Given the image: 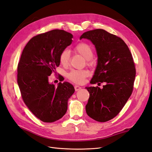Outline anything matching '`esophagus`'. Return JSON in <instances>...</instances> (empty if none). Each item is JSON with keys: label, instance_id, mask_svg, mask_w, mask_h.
I'll return each mask as SVG.
<instances>
[{"label": "esophagus", "instance_id": "esophagus-1", "mask_svg": "<svg viewBox=\"0 0 152 152\" xmlns=\"http://www.w3.org/2000/svg\"><path fill=\"white\" fill-rule=\"evenodd\" d=\"M81 89V87L79 86H75V91H78L79 90H80Z\"/></svg>", "mask_w": 152, "mask_h": 152}]
</instances>
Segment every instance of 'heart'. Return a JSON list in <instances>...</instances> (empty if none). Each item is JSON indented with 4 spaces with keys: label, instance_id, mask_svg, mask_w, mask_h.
<instances>
[{
    "label": "heart",
    "instance_id": "1",
    "mask_svg": "<svg viewBox=\"0 0 152 152\" xmlns=\"http://www.w3.org/2000/svg\"><path fill=\"white\" fill-rule=\"evenodd\" d=\"M74 52L80 55L86 59V64L88 66H93L94 61L93 57L94 50L91 45L86 42H80L75 45L73 48ZM59 62L63 66H68L70 60V53L68 49H64L59 54ZM89 75V72L87 70H72L67 74L68 79L70 81L76 84H80L83 82L86 77Z\"/></svg>",
    "mask_w": 152,
    "mask_h": 152
}]
</instances>
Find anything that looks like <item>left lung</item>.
I'll return each mask as SVG.
<instances>
[{
  "mask_svg": "<svg viewBox=\"0 0 152 152\" xmlns=\"http://www.w3.org/2000/svg\"><path fill=\"white\" fill-rule=\"evenodd\" d=\"M82 39L93 42L98 57L90 83H105L103 89L86 87L89 93L86 113L96 121L107 122L117 115L132 93L136 77L134 60L124 41L104 30L87 31L80 36Z\"/></svg>",
  "mask_w": 152,
  "mask_h": 152,
  "instance_id": "left-lung-1",
  "label": "left lung"
}]
</instances>
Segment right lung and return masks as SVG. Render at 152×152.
Segmentation results:
<instances>
[{"label": "right lung", "instance_id": "right-lung-1", "mask_svg": "<svg viewBox=\"0 0 152 152\" xmlns=\"http://www.w3.org/2000/svg\"><path fill=\"white\" fill-rule=\"evenodd\" d=\"M73 35L53 30L32 37L23 50L18 65V84L26 107L44 122H53L67 111L73 86L65 82L57 87L49 76L59 66V54L72 42Z\"/></svg>", "mask_w": 152, "mask_h": 152}]
</instances>
